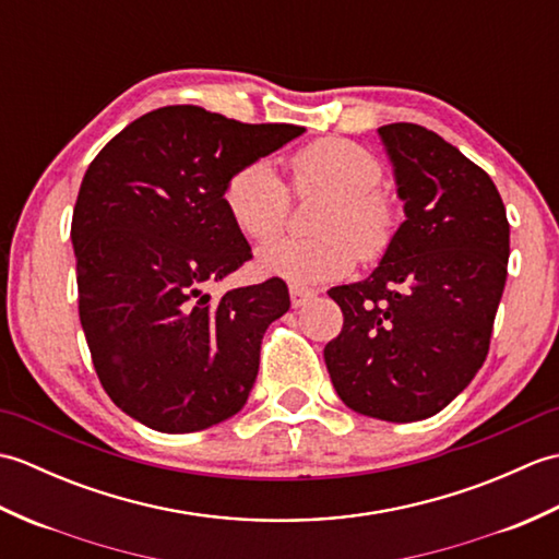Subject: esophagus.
Segmentation results:
<instances>
[{
	"mask_svg": "<svg viewBox=\"0 0 559 559\" xmlns=\"http://www.w3.org/2000/svg\"><path fill=\"white\" fill-rule=\"evenodd\" d=\"M314 290L312 288H302V286H290V302L293 307H302L314 298Z\"/></svg>",
	"mask_w": 559,
	"mask_h": 559,
	"instance_id": "obj_1",
	"label": "esophagus"
}]
</instances>
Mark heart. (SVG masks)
Returning a JSON list of instances; mask_svg holds the SVG:
<instances>
[{
	"label": "heart",
	"instance_id": "obj_1",
	"mask_svg": "<svg viewBox=\"0 0 559 559\" xmlns=\"http://www.w3.org/2000/svg\"><path fill=\"white\" fill-rule=\"evenodd\" d=\"M293 192L324 197L312 237L278 240L259 252V269L298 286L338 281L358 264L377 261L399 230V211L382 182V165L348 139H319L290 158ZM235 228L266 242L288 223L290 194L276 168L264 158L240 165L223 192Z\"/></svg>",
	"mask_w": 559,
	"mask_h": 559
}]
</instances>
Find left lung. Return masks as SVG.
I'll use <instances>...</instances> for the list:
<instances>
[{
    "label": "left lung",
    "instance_id": "obj_1",
    "mask_svg": "<svg viewBox=\"0 0 559 559\" xmlns=\"http://www.w3.org/2000/svg\"><path fill=\"white\" fill-rule=\"evenodd\" d=\"M406 221L365 281L329 290L343 312L324 360L355 413L430 418L485 362L509 261V223L490 175L420 124L379 127Z\"/></svg>",
    "mask_w": 559,
    "mask_h": 559
}]
</instances>
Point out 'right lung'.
<instances>
[{"mask_svg":"<svg viewBox=\"0 0 559 559\" xmlns=\"http://www.w3.org/2000/svg\"><path fill=\"white\" fill-rule=\"evenodd\" d=\"M302 132L168 105L83 175L71 218L81 326L103 389L151 430H206L247 403L261 338L290 298L281 278L206 293L252 259L223 192L240 165Z\"/></svg>","mask_w":559,"mask_h":559,"instance_id":"right-lung-1","label":"right lung"}]
</instances>
